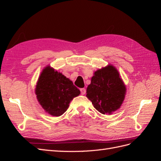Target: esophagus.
I'll list each match as a JSON object with an SVG mask.
<instances>
[{"label":"esophagus","instance_id":"34e87169","mask_svg":"<svg viewBox=\"0 0 161 161\" xmlns=\"http://www.w3.org/2000/svg\"><path fill=\"white\" fill-rule=\"evenodd\" d=\"M80 92H81V94L82 95H85L86 93V89L85 88L80 89Z\"/></svg>","mask_w":161,"mask_h":161}]
</instances>
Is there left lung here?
<instances>
[{"mask_svg": "<svg viewBox=\"0 0 161 161\" xmlns=\"http://www.w3.org/2000/svg\"><path fill=\"white\" fill-rule=\"evenodd\" d=\"M125 92L119 72L109 64L95 72L86 96L101 114H111L121 107Z\"/></svg>", "mask_w": 161, "mask_h": 161, "instance_id": "8db88e82", "label": "left lung"}]
</instances>
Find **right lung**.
Masks as SVG:
<instances>
[{"instance_id": "add662e5", "label": "right lung", "mask_w": 161, "mask_h": 161, "mask_svg": "<svg viewBox=\"0 0 161 161\" xmlns=\"http://www.w3.org/2000/svg\"><path fill=\"white\" fill-rule=\"evenodd\" d=\"M35 91L42 108L56 117L64 114L73 98L80 93L69 79L50 66L42 72Z\"/></svg>"}]
</instances>
